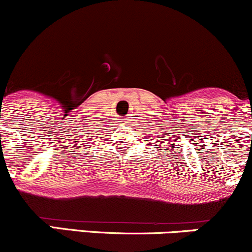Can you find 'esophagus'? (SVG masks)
<instances>
[{
  "mask_svg": "<svg viewBox=\"0 0 252 252\" xmlns=\"http://www.w3.org/2000/svg\"><path fill=\"white\" fill-rule=\"evenodd\" d=\"M121 122H122V123H123V124L126 123V121H121Z\"/></svg>",
  "mask_w": 252,
  "mask_h": 252,
  "instance_id": "34e87169",
  "label": "esophagus"
}]
</instances>
